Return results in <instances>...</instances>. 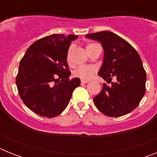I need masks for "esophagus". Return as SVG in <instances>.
<instances>
[{
	"mask_svg": "<svg viewBox=\"0 0 157 157\" xmlns=\"http://www.w3.org/2000/svg\"><path fill=\"white\" fill-rule=\"evenodd\" d=\"M89 82V81H86V80H81V85H83V84H86V83Z\"/></svg>",
	"mask_w": 157,
	"mask_h": 157,
	"instance_id": "34e87169",
	"label": "esophagus"
}]
</instances>
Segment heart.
Returning a JSON list of instances; mask_svg holds the SVG:
<instances>
[{
  "instance_id": "b5f03b06",
  "label": "heart",
  "mask_w": 157,
  "mask_h": 157,
  "mask_svg": "<svg viewBox=\"0 0 157 157\" xmlns=\"http://www.w3.org/2000/svg\"><path fill=\"white\" fill-rule=\"evenodd\" d=\"M98 45L95 44V43H88L86 45V51L89 52V54L90 53L91 51L95 48L96 46H98ZM74 48V45H71L69 47L67 52V60L69 61L70 60L71 52L72 49ZM96 72V67L94 66H81L78 67L74 71L73 74L75 77L79 78L83 80H89L90 79L92 76L95 74Z\"/></svg>"
}]
</instances>
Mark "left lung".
Returning <instances> with one entry per match:
<instances>
[{
  "mask_svg": "<svg viewBox=\"0 0 157 157\" xmlns=\"http://www.w3.org/2000/svg\"><path fill=\"white\" fill-rule=\"evenodd\" d=\"M87 37L101 43L105 51L99 75L112 86L104 83L94 98V105L105 116L120 117L132 112L145 95L146 73L135 48L111 31L89 34ZM113 76L117 82H111Z\"/></svg>",
  "mask_w": 157,
  "mask_h": 157,
  "instance_id": "obj_1",
  "label": "left lung"
}]
</instances>
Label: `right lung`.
<instances>
[{"label": "right lung", "mask_w": 157, "mask_h": 157, "mask_svg": "<svg viewBox=\"0 0 157 157\" xmlns=\"http://www.w3.org/2000/svg\"><path fill=\"white\" fill-rule=\"evenodd\" d=\"M77 35L52 34L34 42L20 60L16 82L19 97L37 115L53 118L68 105L80 84L70 79L67 52ZM61 79L59 83L58 81ZM54 83V85L52 84Z\"/></svg>", "instance_id": "right-lung-1"}]
</instances>
